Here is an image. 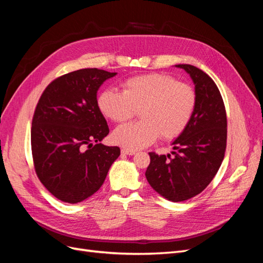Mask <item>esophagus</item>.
<instances>
[{"mask_svg": "<svg viewBox=\"0 0 263 263\" xmlns=\"http://www.w3.org/2000/svg\"><path fill=\"white\" fill-rule=\"evenodd\" d=\"M122 154L123 155H127V156H133V155H135L136 154V151L135 150H129V149H122Z\"/></svg>", "mask_w": 263, "mask_h": 263, "instance_id": "34e87169", "label": "esophagus"}]
</instances>
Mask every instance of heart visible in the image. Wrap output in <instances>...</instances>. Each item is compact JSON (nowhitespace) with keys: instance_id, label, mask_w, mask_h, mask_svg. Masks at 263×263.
<instances>
[{"instance_id":"b5f03b06","label":"heart","mask_w":263,"mask_h":263,"mask_svg":"<svg viewBox=\"0 0 263 263\" xmlns=\"http://www.w3.org/2000/svg\"><path fill=\"white\" fill-rule=\"evenodd\" d=\"M124 92L103 91L98 99L102 114L115 123L130 119L139 109L141 121L119 126L113 132L115 144L129 150L147 147L160 136L169 140L183 133L196 106L192 86L168 74L148 73L123 83Z\"/></svg>"}]
</instances>
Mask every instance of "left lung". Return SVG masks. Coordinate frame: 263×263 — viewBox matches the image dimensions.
Listing matches in <instances>:
<instances>
[{"mask_svg":"<svg viewBox=\"0 0 263 263\" xmlns=\"http://www.w3.org/2000/svg\"><path fill=\"white\" fill-rule=\"evenodd\" d=\"M183 69L195 85L196 106L186 128L172 141L171 155L149 153L146 178L157 193L172 202L200 194L216 176L224 160L227 117L217 85L204 71L191 65Z\"/></svg>","mask_w":263,"mask_h":263,"instance_id":"left-lung-1","label":"left lung"}]
</instances>
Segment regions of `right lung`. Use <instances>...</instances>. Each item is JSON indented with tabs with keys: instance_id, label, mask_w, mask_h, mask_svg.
Listing matches in <instances>:
<instances>
[{
	"instance_id": "add662e5",
	"label": "right lung",
	"mask_w": 263,
	"mask_h": 263,
	"mask_svg": "<svg viewBox=\"0 0 263 263\" xmlns=\"http://www.w3.org/2000/svg\"><path fill=\"white\" fill-rule=\"evenodd\" d=\"M116 74L97 68L73 71L53 80L38 101L30 134L35 170L62 202L77 204L93 195L121 155L118 147L100 142L109 129L97 99L100 86Z\"/></svg>"
}]
</instances>
